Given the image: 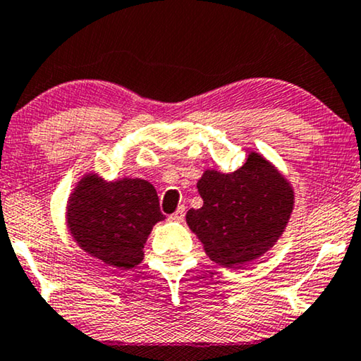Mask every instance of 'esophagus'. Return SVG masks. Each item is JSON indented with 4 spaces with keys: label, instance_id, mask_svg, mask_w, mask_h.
Masks as SVG:
<instances>
[{
    "label": "esophagus",
    "instance_id": "obj_1",
    "mask_svg": "<svg viewBox=\"0 0 361 361\" xmlns=\"http://www.w3.org/2000/svg\"><path fill=\"white\" fill-rule=\"evenodd\" d=\"M169 219L173 221V222H181L183 219H185V206H180L178 209H176L173 214L169 217Z\"/></svg>",
    "mask_w": 361,
    "mask_h": 361
}]
</instances>
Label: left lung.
I'll return each mask as SVG.
<instances>
[{
	"label": "left lung",
	"instance_id": "1",
	"mask_svg": "<svg viewBox=\"0 0 361 361\" xmlns=\"http://www.w3.org/2000/svg\"><path fill=\"white\" fill-rule=\"evenodd\" d=\"M196 186L202 206L186 212V224L222 267L247 265L270 250L294 207L291 183L257 152L232 173L206 170Z\"/></svg>",
	"mask_w": 361,
	"mask_h": 361
}]
</instances>
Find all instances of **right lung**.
<instances>
[{
	"label": "right lung",
	"instance_id": "obj_1",
	"mask_svg": "<svg viewBox=\"0 0 361 361\" xmlns=\"http://www.w3.org/2000/svg\"><path fill=\"white\" fill-rule=\"evenodd\" d=\"M159 196L142 178L106 181L86 173L67 204V227L81 250L116 268L144 260V243L152 227L164 221Z\"/></svg>",
	"mask_w": 361,
	"mask_h": 361
}]
</instances>
